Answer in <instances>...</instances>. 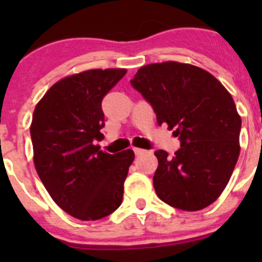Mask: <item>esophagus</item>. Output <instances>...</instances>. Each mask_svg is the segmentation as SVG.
Listing matches in <instances>:
<instances>
[{
  "instance_id": "esophagus-1",
  "label": "esophagus",
  "mask_w": 262,
  "mask_h": 262,
  "mask_svg": "<svg viewBox=\"0 0 262 262\" xmlns=\"http://www.w3.org/2000/svg\"><path fill=\"white\" fill-rule=\"evenodd\" d=\"M133 150H134V153H136V156L143 155V153L147 152L146 149H142V148H133Z\"/></svg>"
}]
</instances>
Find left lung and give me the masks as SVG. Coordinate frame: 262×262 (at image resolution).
I'll list each match as a JSON object with an SVG mask.
<instances>
[{
  "mask_svg": "<svg viewBox=\"0 0 262 262\" xmlns=\"http://www.w3.org/2000/svg\"><path fill=\"white\" fill-rule=\"evenodd\" d=\"M130 84L160 125L175 126L181 143L173 157L155 152L156 194L181 210L207 208L227 186L239 156L241 118L231 94L209 72L179 62L144 66Z\"/></svg>",
  "mask_w": 262,
  "mask_h": 262,
  "instance_id": "obj_1",
  "label": "left lung"
}]
</instances>
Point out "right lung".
Listing matches in <instances>:
<instances>
[{
	"mask_svg": "<svg viewBox=\"0 0 262 262\" xmlns=\"http://www.w3.org/2000/svg\"><path fill=\"white\" fill-rule=\"evenodd\" d=\"M126 70H90L58 81L34 110L36 172L52 199L81 221H97L121 204L132 149L110 155L94 146L104 134L105 95Z\"/></svg>",
	"mask_w": 262,
	"mask_h": 262,
	"instance_id": "right-lung-1",
	"label": "right lung"
}]
</instances>
